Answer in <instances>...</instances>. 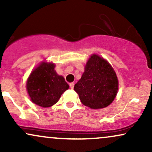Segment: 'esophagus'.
Returning a JSON list of instances; mask_svg holds the SVG:
<instances>
[{
  "label": "esophagus",
  "mask_w": 152,
  "mask_h": 152,
  "mask_svg": "<svg viewBox=\"0 0 152 152\" xmlns=\"http://www.w3.org/2000/svg\"><path fill=\"white\" fill-rule=\"evenodd\" d=\"M69 86H70V88H71V89H73L74 87V83H71L70 84H69Z\"/></svg>",
  "instance_id": "34e87169"
}]
</instances>
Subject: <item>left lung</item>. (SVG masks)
<instances>
[{"instance_id":"left-lung-1","label":"left lung","mask_w":152,"mask_h":152,"mask_svg":"<svg viewBox=\"0 0 152 152\" xmlns=\"http://www.w3.org/2000/svg\"><path fill=\"white\" fill-rule=\"evenodd\" d=\"M118 79L111 65L94 54L86 63L81 79L74 90L83 105L91 109L105 108L114 101L118 91Z\"/></svg>"}]
</instances>
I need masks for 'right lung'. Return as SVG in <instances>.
<instances>
[{"mask_svg": "<svg viewBox=\"0 0 152 152\" xmlns=\"http://www.w3.org/2000/svg\"><path fill=\"white\" fill-rule=\"evenodd\" d=\"M54 68L53 64L42 63L31 73L27 81L26 86L31 101L42 107H50L56 104L69 87Z\"/></svg>", "mask_w": 152, "mask_h": 152, "instance_id": "obj_1", "label": "right lung"}]
</instances>
